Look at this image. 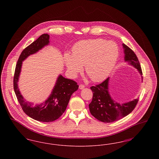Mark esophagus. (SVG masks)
Here are the masks:
<instances>
[{
    "label": "esophagus",
    "mask_w": 159,
    "mask_h": 159,
    "mask_svg": "<svg viewBox=\"0 0 159 159\" xmlns=\"http://www.w3.org/2000/svg\"><path fill=\"white\" fill-rule=\"evenodd\" d=\"M79 88V89H83L84 88V86L83 85V84H80Z\"/></svg>",
    "instance_id": "obj_1"
}]
</instances>
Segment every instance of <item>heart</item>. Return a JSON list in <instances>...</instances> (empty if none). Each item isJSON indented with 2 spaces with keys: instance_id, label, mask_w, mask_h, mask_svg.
<instances>
[{
  "instance_id": "1",
  "label": "heart",
  "mask_w": 159,
  "mask_h": 159,
  "mask_svg": "<svg viewBox=\"0 0 159 159\" xmlns=\"http://www.w3.org/2000/svg\"><path fill=\"white\" fill-rule=\"evenodd\" d=\"M119 57V49L112 41L102 39L85 40L77 42L72 49V55L64 54V60L73 77L82 70L93 82L106 79L113 71Z\"/></svg>"
}]
</instances>
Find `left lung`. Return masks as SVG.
<instances>
[{
    "label": "left lung",
    "mask_w": 159,
    "mask_h": 159,
    "mask_svg": "<svg viewBox=\"0 0 159 159\" xmlns=\"http://www.w3.org/2000/svg\"><path fill=\"white\" fill-rule=\"evenodd\" d=\"M122 45L125 54L124 60L129 65L136 68L142 77L141 66L135 53L128 46L123 43ZM109 80L110 77L102 83L91 88L93 97L89 105L90 112L95 118L104 123L117 121L128 116L135 108L138 101V98L123 103L114 101L109 92Z\"/></svg>",
    "instance_id": "1"
}]
</instances>
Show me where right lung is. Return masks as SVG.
Returning a JSON list of instances; mask_svg holds the SVG:
<instances>
[{
  "mask_svg": "<svg viewBox=\"0 0 159 159\" xmlns=\"http://www.w3.org/2000/svg\"><path fill=\"white\" fill-rule=\"evenodd\" d=\"M49 44V35L43 34L25 48L17 61L14 77V89L24 112L31 118L42 122H51L58 119L66 111L72 94L79 88V85L75 81L60 75L51 93L42 103L34 106L32 102L26 101L24 98L18 85L23 61Z\"/></svg>",
  "mask_w": 159,
  "mask_h": 159,
  "instance_id": "1",
  "label": "right lung"
}]
</instances>
